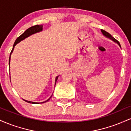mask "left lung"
Masks as SVG:
<instances>
[{"mask_svg":"<svg viewBox=\"0 0 131 131\" xmlns=\"http://www.w3.org/2000/svg\"><path fill=\"white\" fill-rule=\"evenodd\" d=\"M101 31H102V32L103 33V35L105 36H106V37H108V38L111 39L113 40L114 42H116V43H118V44L119 45V46L120 47H121V45H120L119 42H118V40H117L116 39H115L114 38V37H113L110 34V33H108V32H106V31H104V30H103V29H101Z\"/></svg>","mask_w":131,"mask_h":131,"instance_id":"obj_1","label":"left lung"}]
</instances>
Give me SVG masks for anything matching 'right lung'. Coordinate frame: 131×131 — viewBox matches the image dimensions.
<instances>
[{
	"label": "right lung",
	"instance_id": "right-lung-1",
	"mask_svg": "<svg viewBox=\"0 0 131 131\" xmlns=\"http://www.w3.org/2000/svg\"><path fill=\"white\" fill-rule=\"evenodd\" d=\"M42 25H35V26H31L29 28H28V29H26V31H25L23 34H21V36H19L18 37L17 39H16L15 42L14 44H13V49L11 51V53H10V58H9V64H10V55H11V53L12 52H13V49H14V47L16 46V44H17L19 42L21 41V40L25 39V38H26V37H28V36H29L32 35V34H34V33H36V32H39V31H41L42 30ZM58 76H57L56 78H55V84H56V82H57V79H58ZM52 96L48 99L47 100H46V101L45 102H42L41 103H45V102L49 101V100H50V99L52 97ZM25 100V102H28V103H36V102H30V101H28V100Z\"/></svg>",
	"mask_w": 131,
	"mask_h": 131
}]
</instances>
